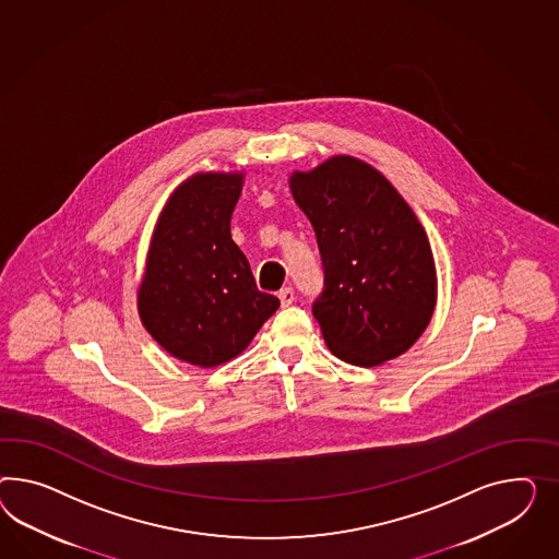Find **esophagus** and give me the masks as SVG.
Segmentation results:
<instances>
[{
  "mask_svg": "<svg viewBox=\"0 0 559 559\" xmlns=\"http://www.w3.org/2000/svg\"><path fill=\"white\" fill-rule=\"evenodd\" d=\"M278 299H281L283 307H288L290 302L295 301V290L290 287L281 288L278 290Z\"/></svg>",
  "mask_w": 559,
  "mask_h": 559,
  "instance_id": "obj_1",
  "label": "esophagus"
}]
</instances>
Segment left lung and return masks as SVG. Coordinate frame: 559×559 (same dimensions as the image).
Segmentation results:
<instances>
[{"label": "left lung", "instance_id": "8db88e82", "mask_svg": "<svg viewBox=\"0 0 559 559\" xmlns=\"http://www.w3.org/2000/svg\"><path fill=\"white\" fill-rule=\"evenodd\" d=\"M290 191L318 238L325 278L313 316L330 352L364 368L407 352L438 299L431 246L407 201L354 156L293 173Z\"/></svg>", "mask_w": 559, "mask_h": 559}]
</instances>
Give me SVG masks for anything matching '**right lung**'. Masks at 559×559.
Listing matches in <instances>:
<instances>
[{
  "mask_svg": "<svg viewBox=\"0 0 559 559\" xmlns=\"http://www.w3.org/2000/svg\"><path fill=\"white\" fill-rule=\"evenodd\" d=\"M241 173H199L160 213L138 288L144 328L182 362L212 368L241 354L281 301L260 293L231 240Z\"/></svg>",
  "mask_w": 559,
  "mask_h": 559,
  "instance_id": "add662e5",
  "label": "right lung"
}]
</instances>
